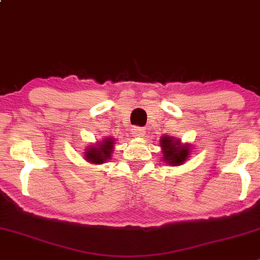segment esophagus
<instances>
[{"mask_svg": "<svg viewBox=\"0 0 260 260\" xmlns=\"http://www.w3.org/2000/svg\"><path fill=\"white\" fill-rule=\"evenodd\" d=\"M147 131L144 128H140V127H134L133 128V136L134 137H144Z\"/></svg>", "mask_w": 260, "mask_h": 260, "instance_id": "esophagus-1", "label": "esophagus"}]
</instances>
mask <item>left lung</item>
<instances>
[{"label": "left lung", "instance_id": "left-lung-1", "mask_svg": "<svg viewBox=\"0 0 260 260\" xmlns=\"http://www.w3.org/2000/svg\"><path fill=\"white\" fill-rule=\"evenodd\" d=\"M160 148L164 162L170 166H180L186 162L190 154V144L184 143L171 136H162L160 138Z\"/></svg>", "mask_w": 260, "mask_h": 260}]
</instances>
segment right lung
Returning <instances> with one entry per match:
<instances>
[{
	"instance_id": "add662e5",
	"label": "right lung",
	"mask_w": 260,
	"mask_h": 260,
	"mask_svg": "<svg viewBox=\"0 0 260 260\" xmlns=\"http://www.w3.org/2000/svg\"><path fill=\"white\" fill-rule=\"evenodd\" d=\"M116 139L112 137L101 139L100 142H96L95 144L88 145L85 150L83 151V156L88 162L92 165H103L106 161L111 159L113 153V145L116 144Z\"/></svg>"
}]
</instances>
